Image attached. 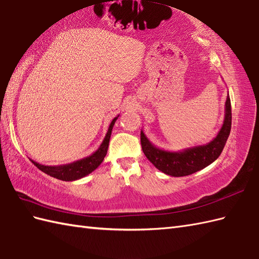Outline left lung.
<instances>
[{
    "label": "left lung",
    "instance_id": "1",
    "mask_svg": "<svg viewBox=\"0 0 259 259\" xmlns=\"http://www.w3.org/2000/svg\"><path fill=\"white\" fill-rule=\"evenodd\" d=\"M232 129V104L229 95L225 102V118L217 136L206 145L169 151L156 147L141 130L142 151L153 166L172 177H184L206 168L221 156Z\"/></svg>",
    "mask_w": 259,
    "mask_h": 259
}]
</instances>
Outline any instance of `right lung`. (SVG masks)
<instances>
[{
  "instance_id": "1",
  "label": "right lung",
  "mask_w": 259,
  "mask_h": 259,
  "mask_svg": "<svg viewBox=\"0 0 259 259\" xmlns=\"http://www.w3.org/2000/svg\"><path fill=\"white\" fill-rule=\"evenodd\" d=\"M119 115L113 118V120L110 123L107 135L104 137L103 141L101 142L100 147L98 148L92 155L88 156L83 159H80V160H76L73 162H70L67 164H60V166H45V164L37 163L35 161L31 160L34 166H36L38 169L43 171L45 174L51 176L53 178H57L59 180L63 181H74L85 177L89 174H91L93 170H96L99 166H100L101 162L103 161L104 157L107 155L108 147H109V141L110 137H111V133L113 129V125L117 121Z\"/></svg>"
}]
</instances>
